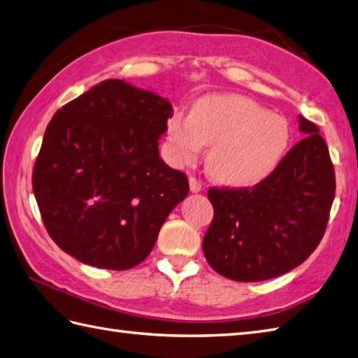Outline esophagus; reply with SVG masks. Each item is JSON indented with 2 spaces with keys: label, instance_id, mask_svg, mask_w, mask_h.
Masks as SVG:
<instances>
[{
  "label": "esophagus",
  "instance_id": "obj_1",
  "mask_svg": "<svg viewBox=\"0 0 358 358\" xmlns=\"http://www.w3.org/2000/svg\"><path fill=\"white\" fill-rule=\"evenodd\" d=\"M188 182H189V189H192L193 193H199L202 189V184L196 178H189Z\"/></svg>",
  "mask_w": 358,
  "mask_h": 358
}]
</instances>
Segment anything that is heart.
I'll use <instances>...</instances> for the list:
<instances>
[{
    "label": "heart",
    "mask_w": 358,
    "mask_h": 358,
    "mask_svg": "<svg viewBox=\"0 0 358 358\" xmlns=\"http://www.w3.org/2000/svg\"><path fill=\"white\" fill-rule=\"evenodd\" d=\"M290 142L286 119L236 94L202 96L192 113H176L166 122V150L173 165L194 162L203 145H210L211 176L239 188L271 178L286 159Z\"/></svg>",
    "instance_id": "b5f03b06"
}]
</instances>
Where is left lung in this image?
<instances>
[{"label": "left lung", "mask_w": 358, "mask_h": 358, "mask_svg": "<svg viewBox=\"0 0 358 358\" xmlns=\"http://www.w3.org/2000/svg\"><path fill=\"white\" fill-rule=\"evenodd\" d=\"M303 141L253 188H210L215 216L202 241L208 264L229 280L253 282L286 273L322 241L335 173L315 123L298 115Z\"/></svg>", "instance_id": "8db88e82"}]
</instances>
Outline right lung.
Wrapping results in <instances>:
<instances>
[{
	"label": "right lung",
	"mask_w": 358,
	"mask_h": 358,
	"mask_svg": "<svg viewBox=\"0 0 358 358\" xmlns=\"http://www.w3.org/2000/svg\"><path fill=\"white\" fill-rule=\"evenodd\" d=\"M173 106L105 80L49 122L32 188L54 243L80 262L127 271L148 257L188 179L159 156Z\"/></svg>",
	"instance_id": "right-lung-1"
}]
</instances>
